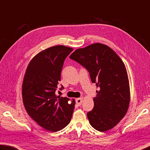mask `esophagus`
<instances>
[{
	"instance_id": "1",
	"label": "esophagus",
	"mask_w": 150,
	"mask_h": 150,
	"mask_svg": "<svg viewBox=\"0 0 150 150\" xmlns=\"http://www.w3.org/2000/svg\"><path fill=\"white\" fill-rule=\"evenodd\" d=\"M75 101L76 103H77L78 105H81L83 102V98H77L75 100Z\"/></svg>"
}]
</instances>
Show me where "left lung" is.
I'll use <instances>...</instances> for the list:
<instances>
[{
	"mask_svg": "<svg viewBox=\"0 0 150 150\" xmlns=\"http://www.w3.org/2000/svg\"><path fill=\"white\" fill-rule=\"evenodd\" d=\"M69 58L86 68L92 82L100 87L93 110L87 113L90 124L100 132L112 129L127 113L130 103L129 78L122 59L101 43L77 49Z\"/></svg>",
	"mask_w": 150,
	"mask_h": 150,
	"instance_id": "8db88e82",
	"label": "left lung"
}]
</instances>
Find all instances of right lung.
<instances>
[{
  "label": "right lung",
  "instance_id": "obj_1",
  "mask_svg": "<svg viewBox=\"0 0 150 150\" xmlns=\"http://www.w3.org/2000/svg\"><path fill=\"white\" fill-rule=\"evenodd\" d=\"M73 49L54 46L40 52L29 62L22 84L23 102L29 115L40 127L51 132L69 123L75 100L57 96L56 91L66 57ZM62 86L60 90L63 89Z\"/></svg>",
  "mask_w": 150,
  "mask_h": 150
}]
</instances>
